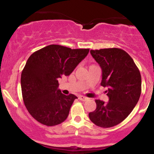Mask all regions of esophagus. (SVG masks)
<instances>
[{
	"label": "esophagus",
	"mask_w": 154,
	"mask_h": 154,
	"mask_svg": "<svg viewBox=\"0 0 154 154\" xmlns=\"http://www.w3.org/2000/svg\"><path fill=\"white\" fill-rule=\"evenodd\" d=\"M78 98L80 100H82V101H85V100H87L88 99L87 97H85L83 96V95H79Z\"/></svg>",
	"instance_id": "obj_1"
}]
</instances>
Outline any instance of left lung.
Wrapping results in <instances>:
<instances>
[{
    "label": "left lung",
    "mask_w": 154,
    "mask_h": 154,
    "mask_svg": "<svg viewBox=\"0 0 154 154\" xmlns=\"http://www.w3.org/2000/svg\"><path fill=\"white\" fill-rule=\"evenodd\" d=\"M102 69L100 85L107 87V103L95 100L96 109L89 113L92 122L100 128H111L128 117L138 102L141 75L128 53L116 48L91 50Z\"/></svg>",
    "instance_id": "1"
}]
</instances>
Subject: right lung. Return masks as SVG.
Here are the masks:
<instances>
[{
	"label": "right lung",
	"mask_w": 154,
	"mask_h": 154,
	"mask_svg": "<svg viewBox=\"0 0 154 154\" xmlns=\"http://www.w3.org/2000/svg\"><path fill=\"white\" fill-rule=\"evenodd\" d=\"M88 53L89 49L50 45L29 56L21 75V87L24 105L35 119L55 126L66 119L77 97L63 95L58 79L69 75Z\"/></svg>",
	"instance_id": "right-lung-1"
}]
</instances>
